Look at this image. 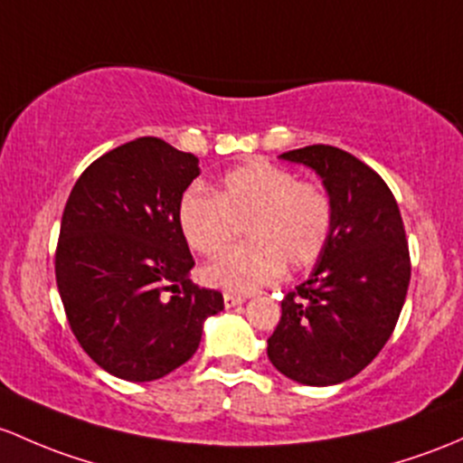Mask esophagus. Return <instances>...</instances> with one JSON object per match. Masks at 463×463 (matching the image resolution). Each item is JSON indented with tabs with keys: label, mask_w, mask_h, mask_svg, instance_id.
<instances>
[{
	"label": "esophagus",
	"mask_w": 463,
	"mask_h": 463,
	"mask_svg": "<svg viewBox=\"0 0 463 463\" xmlns=\"http://www.w3.org/2000/svg\"><path fill=\"white\" fill-rule=\"evenodd\" d=\"M246 297L244 295H235V293H223V306L226 308H232V306H240L244 304Z\"/></svg>",
	"instance_id": "34e87169"
}]
</instances>
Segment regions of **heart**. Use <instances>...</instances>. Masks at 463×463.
Returning <instances> with one entry per match:
<instances>
[{"label": "heart", "instance_id": "heart-1", "mask_svg": "<svg viewBox=\"0 0 463 463\" xmlns=\"http://www.w3.org/2000/svg\"><path fill=\"white\" fill-rule=\"evenodd\" d=\"M335 208L319 182L297 179L269 159H250L222 175L215 191L188 188L177 203V226L194 252L215 257L244 223L246 244L203 266L208 286L246 295L272 284L284 266L310 269L333 235Z\"/></svg>", "mask_w": 463, "mask_h": 463}]
</instances>
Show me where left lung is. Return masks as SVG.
<instances>
[{
	"instance_id": "left-lung-1",
	"label": "left lung",
	"mask_w": 463,
	"mask_h": 463,
	"mask_svg": "<svg viewBox=\"0 0 463 463\" xmlns=\"http://www.w3.org/2000/svg\"><path fill=\"white\" fill-rule=\"evenodd\" d=\"M281 159L324 179L335 222L313 275L281 299L269 359L293 382L333 386L362 373L395 330L411 284L406 231L395 194L354 155L315 144Z\"/></svg>"
}]
</instances>
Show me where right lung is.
Returning a JSON list of instances; mask_svg holds the SVG:
<instances>
[{
	"label": "right lung",
	"mask_w": 463,
	"mask_h": 463,
	"mask_svg": "<svg viewBox=\"0 0 463 463\" xmlns=\"http://www.w3.org/2000/svg\"><path fill=\"white\" fill-rule=\"evenodd\" d=\"M199 159L157 137L109 150L72 186L61 215L55 277L68 324L97 366L153 382L186 364L219 290L194 286L177 203Z\"/></svg>",
	"instance_id": "right-lung-1"
}]
</instances>
